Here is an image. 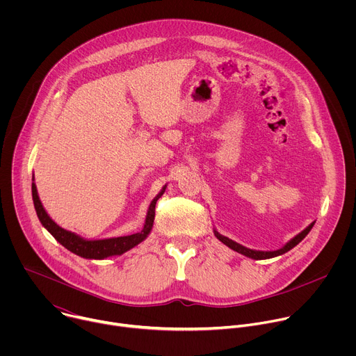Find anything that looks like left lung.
<instances>
[{
  "label": "left lung",
  "mask_w": 356,
  "mask_h": 356,
  "mask_svg": "<svg viewBox=\"0 0 356 356\" xmlns=\"http://www.w3.org/2000/svg\"><path fill=\"white\" fill-rule=\"evenodd\" d=\"M313 225H314V224L309 225L306 229L301 231L298 235H296V236H294L291 241H289V242H287L282 249H279V250H270V252L248 249V248H245V246H242V245H239V243L234 242L232 239H229V238H227V236L220 235L217 231H216V236H217L222 243H225V245H227V246H229L231 249H234V250H236V252L242 253V255H245V257H248V258H252V259H269V258H275V257L283 255V253H286L287 250H290L291 248H294L298 242H301L304 238H306V235L312 231Z\"/></svg>",
  "instance_id": "8db88e82"
}]
</instances>
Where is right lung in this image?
Segmentation results:
<instances>
[{"label":"right lung","mask_w":356,"mask_h":356,"mask_svg":"<svg viewBox=\"0 0 356 356\" xmlns=\"http://www.w3.org/2000/svg\"><path fill=\"white\" fill-rule=\"evenodd\" d=\"M165 188L166 187H163L162 191L154 200H152L142 231L132 234V235H127V236H118V238H110V239H97V241H86V239L80 238L79 235L60 228L55 221H52V218L46 214L44 209L42 206L35 183H32V198H33V204H35V210H36L39 221L50 234L54 235V238L58 242H60L66 249H69L70 252L76 253V255H79L81 258L104 259V258L113 257V255H122L124 252L132 249L134 246H136L139 242H142L147 236L152 227H154L156 201H158V198L162 197V194L165 193Z\"/></svg>","instance_id":"1"}]
</instances>
